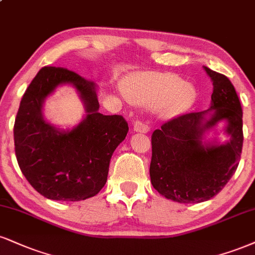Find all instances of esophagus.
Masks as SVG:
<instances>
[{
  "instance_id": "34e87169",
  "label": "esophagus",
  "mask_w": 255,
  "mask_h": 255,
  "mask_svg": "<svg viewBox=\"0 0 255 255\" xmlns=\"http://www.w3.org/2000/svg\"><path fill=\"white\" fill-rule=\"evenodd\" d=\"M133 129L134 131H137V133H147L149 130V127L145 122L135 121L133 124Z\"/></svg>"
}]
</instances>
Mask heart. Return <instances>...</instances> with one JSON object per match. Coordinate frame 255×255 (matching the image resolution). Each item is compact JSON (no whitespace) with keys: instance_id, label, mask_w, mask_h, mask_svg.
Returning <instances> with one entry per match:
<instances>
[{"instance_id":"1","label":"heart","mask_w":255,"mask_h":255,"mask_svg":"<svg viewBox=\"0 0 255 255\" xmlns=\"http://www.w3.org/2000/svg\"><path fill=\"white\" fill-rule=\"evenodd\" d=\"M128 100L147 108L164 106L171 114L188 110L195 103L196 89L173 73L148 72L133 76L125 82Z\"/></svg>"}]
</instances>
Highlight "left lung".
Listing matches in <instances>:
<instances>
[{"instance_id": "1", "label": "left lung", "mask_w": 255, "mask_h": 255, "mask_svg": "<svg viewBox=\"0 0 255 255\" xmlns=\"http://www.w3.org/2000/svg\"><path fill=\"white\" fill-rule=\"evenodd\" d=\"M213 81L211 108L168 120L152 134L151 183L159 194L179 203L208 201L226 186L241 159L244 131L242 109L234 85L222 73L204 67ZM221 119L229 122L231 141L225 145H204L203 131Z\"/></svg>"}]
</instances>
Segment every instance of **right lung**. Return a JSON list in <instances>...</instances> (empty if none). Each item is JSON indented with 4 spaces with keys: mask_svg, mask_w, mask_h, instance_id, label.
Here are the masks:
<instances>
[{
    "mask_svg": "<svg viewBox=\"0 0 255 255\" xmlns=\"http://www.w3.org/2000/svg\"><path fill=\"white\" fill-rule=\"evenodd\" d=\"M78 89L88 115L77 128L60 132L44 122V97L59 84ZM96 85L64 67L45 66L24 91L14 124V145L21 172L40 195L53 201L94 197L107 182L115 148L128 124L121 115L98 113Z\"/></svg>",
    "mask_w": 255,
    "mask_h": 255,
    "instance_id": "add662e5",
    "label": "right lung"
}]
</instances>
